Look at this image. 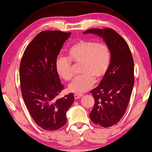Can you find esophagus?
<instances>
[{
	"label": "esophagus",
	"mask_w": 152,
	"mask_h": 152,
	"mask_svg": "<svg viewBox=\"0 0 152 152\" xmlns=\"http://www.w3.org/2000/svg\"><path fill=\"white\" fill-rule=\"evenodd\" d=\"M75 96V99H80L81 97H82L83 96V94H75L74 95Z\"/></svg>",
	"instance_id": "34e87169"
}]
</instances>
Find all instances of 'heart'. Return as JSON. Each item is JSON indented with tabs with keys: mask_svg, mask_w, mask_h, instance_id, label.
<instances>
[{
	"mask_svg": "<svg viewBox=\"0 0 152 152\" xmlns=\"http://www.w3.org/2000/svg\"><path fill=\"white\" fill-rule=\"evenodd\" d=\"M69 57L59 55L56 59V70L58 75L65 81L73 78L71 61L81 63L82 75L75 78L69 86V91L82 94L94 86L95 78L103 77L111 62V51L108 45L103 42H95L89 40H81L69 49Z\"/></svg>",
	"mask_w": 152,
	"mask_h": 152,
	"instance_id": "b5f03b06",
	"label": "heart"
}]
</instances>
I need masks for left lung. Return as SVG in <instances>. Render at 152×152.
I'll use <instances>...</instances> for the list:
<instances>
[{
    "label": "left lung",
    "instance_id": "obj_1",
    "mask_svg": "<svg viewBox=\"0 0 152 152\" xmlns=\"http://www.w3.org/2000/svg\"><path fill=\"white\" fill-rule=\"evenodd\" d=\"M94 34L103 39L110 49L111 62L107 73L91 91L95 104L91 120L103 127L120 121L126 113L134 84V63L128 45L113 29L91 28L83 34Z\"/></svg>",
    "mask_w": 152,
    "mask_h": 152
}]
</instances>
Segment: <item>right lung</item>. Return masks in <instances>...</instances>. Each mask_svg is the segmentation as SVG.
Listing matches in <instances>:
<instances>
[{
  "label": "right lung",
  "instance_id": "right-lung-1",
  "mask_svg": "<svg viewBox=\"0 0 152 152\" xmlns=\"http://www.w3.org/2000/svg\"><path fill=\"white\" fill-rule=\"evenodd\" d=\"M71 33L44 31L28 44L20 61L21 93L31 118L42 129L54 131L66 123V113L75 100L63 89L56 70V59Z\"/></svg>",
  "mask_w": 152,
  "mask_h": 152
}]
</instances>
